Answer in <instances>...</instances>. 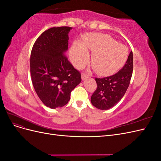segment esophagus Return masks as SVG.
<instances>
[{
  "instance_id": "esophagus-1",
  "label": "esophagus",
  "mask_w": 161,
  "mask_h": 161,
  "mask_svg": "<svg viewBox=\"0 0 161 161\" xmlns=\"http://www.w3.org/2000/svg\"><path fill=\"white\" fill-rule=\"evenodd\" d=\"M89 75H86V74H85V73H82L81 75V78H82V80H85V79H86V78H88Z\"/></svg>"
}]
</instances>
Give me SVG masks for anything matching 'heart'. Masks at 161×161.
I'll use <instances>...</instances> for the list:
<instances>
[{"label":"heart","mask_w":161,"mask_h":161,"mask_svg":"<svg viewBox=\"0 0 161 161\" xmlns=\"http://www.w3.org/2000/svg\"><path fill=\"white\" fill-rule=\"evenodd\" d=\"M87 49L93 52L91 65L95 72L106 74L118 69L127 59L128 49L114 38L104 34L90 33L82 38V43L75 42L71 47V60L76 67L85 65L89 61Z\"/></svg>","instance_id":"heart-1"}]
</instances>
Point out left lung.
<instances>
[{"label":"left lung","mask_w":161,"mask_h":161,"mask_svg":"<svg viewBox=\"0 0 161 161\" xmlns=\"http://www.w3.org/2000/svg\"><path fill=\"white\" fill-rule=\"evenodd\" d=\"M133 72V53L130 52L124 67L115 75L95 78L97 88L92 95V105L101 110L113 108L125 95Z\"/></svg>","instance_id":"8db88e82"}]
</instances>
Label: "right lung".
Listing matches in <instances>:
<instances>
[{
  "label": "right lung",
  "instance_id": "add662e5",
  "mask_svg": "<svg viewBox=\"0 0 161 161\" xmlns=\"http://www.w3.org/2000/svg\"><path fill=\"white\" fill-rule=\"evenodd\" d=\"M70 30V27L48 29L37 39L31 52L34 89L42 103L51 109L67 104L72 91L81 82L80 72L64 54Z\"/></svg>",
  "mask_w": 161,
  "mask_h": 161
}]
</instances>
